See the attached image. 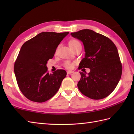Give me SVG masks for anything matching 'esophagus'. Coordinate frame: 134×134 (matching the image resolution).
<instances>
[{
	"instance_id": "34e87169",
	"label": "esophagus",
	"mask_w": 134,
	"mask_h": 134,
	"mask_svg": "<svg viewBox=\"0 0 134 134\" xmlns=\"http://www.w3.org/2000/svg\"><path fill=\"white\" fill-rule=\"evenodd\" d=\"M67 73L68 74H71L74 73V71H73L69 70V71H67Z\"/></svg>"
}]
</instances>
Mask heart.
Instances as JSON below:
<instances>
[{
	"mask_svg": "<svg viewBox=\"0 0 134 134\" xmlns=\"http://www.w3.org/2000/svg\"><path fill=\"white\" fill-rule=\"evenodd\" d=\"M78 44H81L80 42H79L78 41L76 40H71L69 42L70 47L71 48L75 47ZM63 66L65 68H66V69H71L73 66V63L69 60L65 61L63 63Z\"/></svg>",
	"mask_w": 134,
	"mask_h": 134,
	"instance_id": "heart-1",
	"label": "heart"
}]
</instances>
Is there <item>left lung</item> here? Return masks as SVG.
Instances as JSON below:
<instances>
[{"mask_svg": "<svg viewBox=\"0 0 134 134\" xmlns=\"http://www.w3.org/2000/svg\"><path fill=\"white\" fill-rule=\"evenodd\" d=\"M71 35L83 42L85 55L79 69L89 68L86 75L80 72L78 87L85 96L93 99L107 97L115 90L121 78L122 65L115 44L107 37L90 29Z\"/></svg>", "mask_w": 134, "mask_h": 134, "instance_id": "left-lung-1", "label": "left lung"}]
</instances>
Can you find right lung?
Returning a JSON list of instances; mask_svg holds the SVG:
<instances>
[{
    "instance_id": "right-lung-1",
    "label": "right lung",
    "mask_w": 134,
    "mask_h": 134,
    "mask_svg": "<svg viewBox=\"0 0 134 134\" xmlns=\"http://www.w3.org/2000/svg\"><path fill=\"white\" fill-rule=\"evenodd\" d=\"M69 33L42 32L22 45L14 70L20 90L29 100L45 102L59 89L67 72L64 70H57L49 74L47 64Z\"/></svg>"
}]
</instances>
